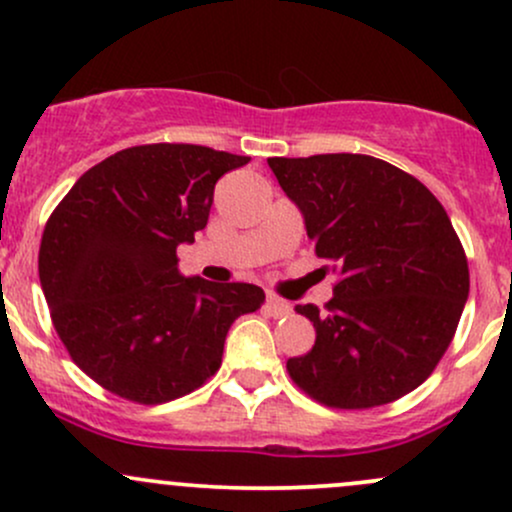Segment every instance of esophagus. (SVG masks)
<instances>
[{"instance_id": "34e87169", "label": "esophagus", "mask_w": 512, "mask_h": 512, "mask_svg": "<svg viewBox=\"0 0 512 512\" xmlns=\"http://www.w3.org/2000/svg\"><path fill=\"white\" fill-rule=\"evenodd\" d=\"M267 310L272 317H289L291 315V303L284 301L279 296H267Z\"/></svg>"}]
</instances>
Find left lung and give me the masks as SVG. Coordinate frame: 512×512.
<instances>
[{
  "label": "left lung",
  "mask_w": 512,
  "mask_h": 512,
  "mask_svg": "<svg viewBox=\"0 0 512 512\" xmlns=\"http://www.w3.org/2000/svg\"><path fill=\"white\" fill-rule=\"evenodd\" d=\"M315 255L339 276L327 313L296 305L315 346L286 368L317 402L368 409L416 390L452 342L469 296L443 204L409 173L363 154L267 158Z\"/></svg>",
  "instance_id": "left-lung-1"
}]
</instances>
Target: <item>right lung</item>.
Returning <instances> with one entry per match:
<instances>
[{
  "label": "right lung",
  "instance_id": "1",
  "mask_svg": "<svg viewBox=\"0 0 512 512\" xmlns=\"http://www.w3.org/2000/svg\"><path fill=\"white\" fill-rule=\"evenodd\" d=\"M250 158L195 144H146L86 170L52 211L38 272L69 356L105 390L161 404L221 366L255 284H216L178 269V245L209 221L216 180Z\"/></svg>",
  "mask_w": 512,
  "mask_h": 512
}]
</instances>
